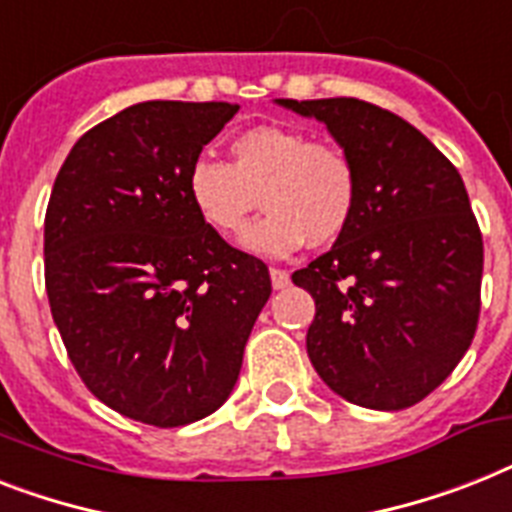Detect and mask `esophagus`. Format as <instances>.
<instances>
[{
    "label": "esophagus",
    "instance_id": "34e87169",
    "mask_svg": "<svg viewBox=\"0 0 512 512\" xmlns=\"http://www.w3.org/2000/svg\"><path fill=\"white\" fill-rule=\"evenodd\" d=\"M270 281H273V289H286L292 278H289V270L270 268Z\"/></svg>",
    "mask_w": 512,
    "mask_h": 512
}]
</instances>
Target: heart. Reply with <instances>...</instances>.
Instances as JSON below:
<instances>
[{
    "instance_id": "obj_1",
    "label": "heart",
    "mask_w": 512,
    "mask_h": 512,
    "mask_svg": "<svg viewBox=\"0 0 512 512\" xmlns=\"http://www.w3.org/2000/svg\"><path fill=\"white\" fill-rule=\"evenodd\" d=\"M231 162L199 160L186 173L191 210L220 239H242L247 249L284 257L302 244L328 247L342 239L360 202V178L344 149L310 141L284 126H255L228 144Z\"/></svg>"
}]
</instances>
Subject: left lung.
Instances as JSON below:
<instances>
[{"instance_id":"8db88e82","label":"left lung","mask_w":512,"mask_h":512,"mask_svg":"<svg viewBox=\"0 0 512 512\" xmlns=\"http://www.w3.org/2000/svg\"><path fill=\"white\" fill-rule=\"evenodd\" d=\"M278 102L323 120L360 178L350 228L292 273L315 299L310 363L355 405H415L455 371L479 326L484 242L463 178L384 107L352 97Z\"/></svg>"}]
</instances>
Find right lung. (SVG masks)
<instances>
[{"mask_svg":"<svg viewBox=\"0 0 512 512\" xmlns=\"http://www.w3.org/2000/svg\"><path fill=\"white\" fill-rule=\"evenodd\" d=\"M239 112L141 102L70 149L44 218V281L70 363L97 400L173 429L234 389L270 297L268 265L197 218L186 173Z\"/></svg>","mask_w":512,"mask_h":512,"instance_id":"right-lung-1","label":"right lung"}]
</instances>
